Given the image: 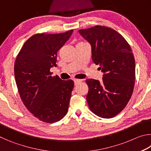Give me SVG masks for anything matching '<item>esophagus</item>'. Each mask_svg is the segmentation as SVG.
<instances>
[{
    "label": "esophagus",
    "mask_w": 151,
    "mask_h": 151,
    "mask_svg": "<svg viewBox=\"0 0 151 151\" xmlns=\"http://www.w3.org/2000/svg\"><path fill=\"white\" fill-rule=\"evenodd\" d=\"M81 81H82V80H80V79H75V80H74V82H75V85H77L78 83H79Z\"/></svg>",
    "instance_id": "esophagus-1"
}]
</instances>
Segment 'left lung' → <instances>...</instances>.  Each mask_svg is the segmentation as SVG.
Wrapping results in <instances>:
<instances>
[{
	"label": "left lung",
	"instance_id": "obj_1",
	"mask_svg": "<svg viewBox=\"0 0 151 151\" xmlns=\"http://www.w3.org/2000/svg\"><path fill=\"white\" fill-rule=\"evenodd\" d=\"M79 33L91 45L92 59L100 65L103 81L89 78L86 101L91 111L101 118L120 113L131 99L135 81V61L129 43L111 28L97 26Z\"/></svg>",
	"mask_w": 151,
	"mask_h": 151
}]
</instances>
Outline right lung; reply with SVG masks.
I'll list each match as a JSON object with an SVG mask.
<instances>
[{"mask_svg": "<svg viewBox=\"0 0 151 151\" xmlns=\"http://www.w3.org/2000/svg\"><path fill=\"white\" fill-rule=\"evenodd\" d=\"M73 30L59 34H36L22 46L14 63V77L20 99L40 121L57 122L67 113L72 80L52 76L57 52L69 39Z\"/></svg>", "mask_w": 151, "mask_h": 151, "instance_id": "1", "label": "right lung"}]
</instances>
